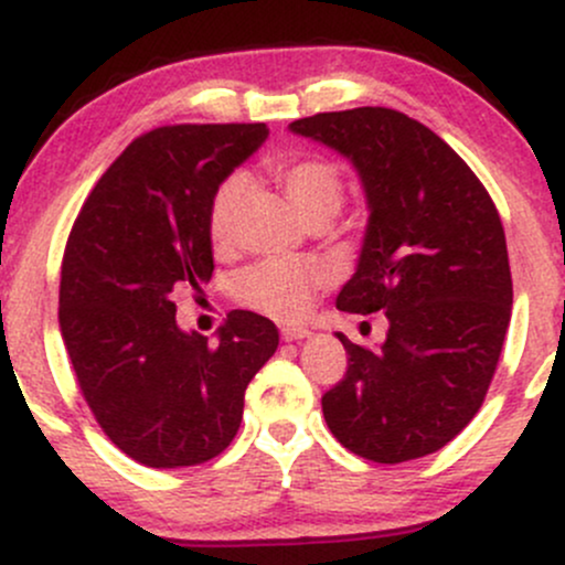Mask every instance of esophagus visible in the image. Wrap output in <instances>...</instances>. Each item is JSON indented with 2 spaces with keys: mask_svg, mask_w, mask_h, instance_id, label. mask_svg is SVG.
<instances>
[{
  "mask_svg": "<svg viewBox=\"0 0 565 565\" xmlns=\"http://www.w3.org/2000/svg\"><path fill=\"white\" fill-rule=\"evenodd\" d=\"M281 337L287 342H297V340H305V337H310V329H305V327H287V329H281Z\"/></svg>",
  "mask_w": 565,
  "mask_h": 565,
  "instance_id": "obj_1",
  "label": "esophagus"
}]
</instances>
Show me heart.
<instances>
[{
    "label": "heart",
    "mask_w": 565,
    "mask_h": 565,
    "mask_svg": "<svg viewBox=\"0 0 565 565\" xmlns=\"http://www.w3.org/2000/svg\"><path fill=\"white\" fill-rule=\"evenodd\" d=\"M276 183L287 191L305 220H329L337 215L345 199V178L334 161L321 157H297L276 161L270 167ZM246 199L244 174H228L220 180L206 210L210 242L223 249L233 242L238 215ZM329 274L316 263L302 260H260L233 281V291L244 305L281 321L302 319L308 313L313 291L327 284Z\"/></svg>",
    "instance_id": "heart-1"
}]
</instances>
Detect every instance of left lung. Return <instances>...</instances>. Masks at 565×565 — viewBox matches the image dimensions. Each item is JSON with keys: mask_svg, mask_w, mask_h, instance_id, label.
Masks as SVG:
<instances>
[{"mask_svg": "<svg viewBox=\"0 0 565 565\" xmlns=\"http://www.w3.org/2000/svg\"><path fill=\"white\" fill-rule=\"evenodd\" d=\"M289 129L350 159L369 204L359 268L337 295L348 313L385 310L377 350H348L323 393L332 436L398 465L444 449L481 408L512 310L508 244L476 172L433 129L393 108L316 114Z\"/></svg>", "mask_w": 565, "mask_h": 565, "instance_id": "left-lung-1", "label": "left lung"}]
</instances>
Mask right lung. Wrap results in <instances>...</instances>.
Returning <instances> with one entry per match:
<instances>
[{
	"instance_id": "obj_1",
	"label": "right lung",
	"mask_w": 565,
	"mask_h": 565,
	"mask_svg": "<svg viewBox=\"0 0 565 565\" xmlns=\"http://www.w3.org/2000/svg\"><path fill=\"white\" fill-rule=\"evenodd\" d=\"M265 125H172L140 135L97 180L61 268V334L97 425L146 468L228 449L244 391L278 348L276 323L231 310L217 345L174 321L212 278L206 210Z\"/></svg>"
}]
</instances>
